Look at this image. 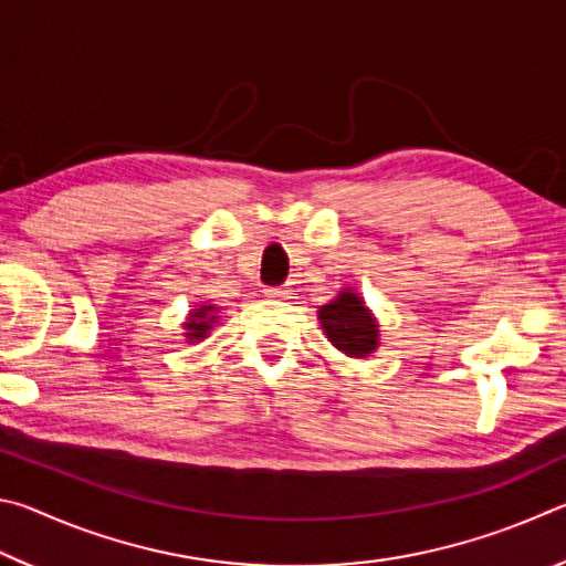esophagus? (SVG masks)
<instances>
[{
  "instance_id": "34e87169",
  "label": "esophagus",
  "mask_w": 566,
  "mask_h": 566,
  "mask_svg": "<svg viewBox=\"0 0 566 566\" xmlns=\"http://www.w3.org/2000/svg\"><path fill=\"white\" fill-rule=\"evenodd\" d=\"M264 294L272 296V300H286V296L292 294V290L286 284H280V286H266Z\"/></svg>"
}]
</instances>
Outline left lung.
<instances>
[{
    "mask_svg": "<svg viewBox=\"0 0 566 566\" xmlns=\"http://www.w3.org/2000/svg\"><path fill=\"white\" fill-rule=\"evenodd\" d=\"M319 322L329 342L347 357H367L377 349V322L357 294L342 292L339 300L324 304Z\"/></svg>",
    "mask_w": 566,
    "mask_h": 566,
    "instance_id": "8db88e82",
    "label": "left lung"
}]
</instances>
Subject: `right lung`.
Instances as JSON below:
<instances>
[{
  "mask_svg": "<svg viewBox=\"0 0 566 566\" xmlns=\"http://www.w3.org/2000/svg\"><path fill=\"white\" fill-rule=\"evenodd\" d=\"M214 306H202V310H195L191 312L189 322L185 324V327L189 329L187 337L189 339H202L207 337V332L212 329V322H214Z\"/></svg>",
  "mask_w": 566,
  "mask_h": 566,
  "instance_id": "add662e5",
  "label": "right lung"
}]
</instances>
